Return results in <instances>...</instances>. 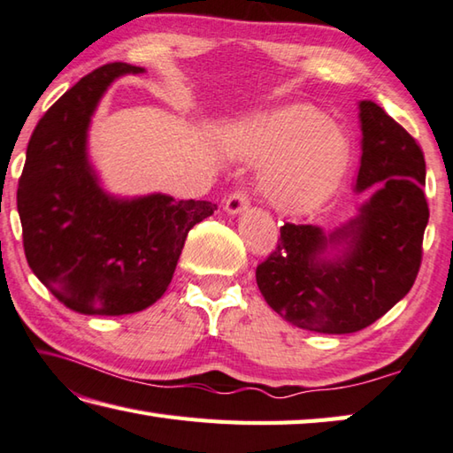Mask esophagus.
<instances>
[{
  "label": "esophagus",
  "mask_w": 453,
  "mask_h": 453,
  "mask_svg": "<svg viewBox=\"0 0 453 453\" xmlns=\"http://www.w3.org/2000/svg\"><path fill=\"white\" fill-rule=\"evenodd\" d=\"M248 205H250L248 194H245L243 190H237V192H234V194L229 196V198L226 200L224 210L229 213V216H237V213H242L245 208H248Z\"/></svg>",
  "instance_id": "34e87169"
}]
</instances>
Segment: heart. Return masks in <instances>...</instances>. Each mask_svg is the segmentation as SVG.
<instances>
[{
  "label": "heart",
  "mask_w": 453,
  "mask_h": 453,
  "mask_svg": "<svg viewBox=\"0 0 453 453\" xmlns=\"http://www.w3.org/2000/svg\"><path fill=\"white\" fill-rule=\"evenodd\" d=\"M237 152L253 162H271L261 192L271 205L303 211L317 203L341 178L349 160V138L328 125L311 104H289L245 125Z\"/></svg>",
  "instance_id": "heart-1"
}]
</instances>
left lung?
Listing matches in <instances>:
<instances>
[{
	"label": "left lung",
	"mask_w": 453,
	"mask_h": 453,
	"mask_svg": "<svg viewBox=\"0 0 453 453\" xmlns=\"http://www.w3.org/2000/svg\"><path fill=\"white\" fill-rule=\"evenodd\" d=\"M363 156L357 194H368L347 224L281 227L275 251L255 271L267 305L307 331H363L404 299L422 261L430 218L426 162L418 142L376 103H358Z\"/></svg>",
	"instance_id": "obj_1"
}]
</instances>
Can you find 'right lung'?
<instances>
[{
	"label": "right lung",
	"mask_w": 453,
	"mask_h": 453,
	"mask_svg": "<svg viewBox=\"0 0 453 453\" xmlns=\"http://www.w3.org/2000/svg\"><path fill=\"white\" fill-rule=\"evenodd\" d=\"M142 67L109 63L71 87L37 122L18 186L23 250L65 307L117 317L154 305L174 275L188 232L218 210L166 194L119 198L88 160L90 119L114 79Z\"/></svg>",
	"instance_id": "add662e5"
}]
</instances>
